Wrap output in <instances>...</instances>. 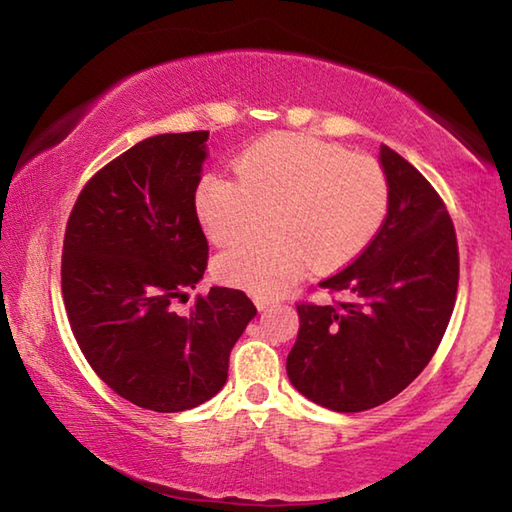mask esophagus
<instances>
[{"label": "esophagus", "mask_w": 512, "mask_h": 512, "mask_svg": "<svg viewBox=\"0 0 512 512\" xmlns=\"http://www.w3.org/2000/svg\"><path fill=\"white\" fill-rule=\"evenodd\" d=\"M255 305H257V309H259V311H266V309L275 307V302H273V300H257Z\"/></svg>", "instance_id": "34e87169"}]
</instances>
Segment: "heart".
I'll return each instance as SVG.
<instances>
[{"label":"heart","mask_w":512,"mask_h":512,"mask_svg":"<svg viewBox=\"0 0 512 512\" xmlns=\"http://www.w3.org/2000/svg\"><path fill=\"white\" fill-rule=\"evenodd\" d=\"M237 178L205 173L194 192L198 223L225 246L248 228L257 205H275V239L241 241L214 262L230 287L257 298L287 291L309 264H348L377 235L386 219L391 187L386 171L368 155L309 135L264 137L235 160Z\"/></svg>","instance_id":"obj_1"}]
</instances>
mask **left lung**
<instances>
[{"mask_svg":"<svg viewBox=\"0 0 512 512\" xmlns=\"http://www.w3.org/2000/svg\"><path fill=\"white\" fill-rule=\"evenodd\" d=\"M391 201L366 250L318 284L336 305H298L287 375L307 400L359 413L393 400L431 361L458 289L454 223L429 180L388 146L379 151Z\"/></svg>","mask_w":512,"mask_h":512,"instance_id":"8db88e82","label":"left lung"}]
</instances>
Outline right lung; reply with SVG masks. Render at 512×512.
<instances>
[{
  "mask_svg": "<svg viewBox=\"0 0 512 512\" xmlns=\"http://www.w3.org/2000/svg\"><path fill=\"white\" fill-rule=\"evenodd\" d=\"M210 133L142 140L94 173L63 241V300L92 370L124 400L158 413L194 409L221 391L230 350L257 309L212 287L176 311L207 268L194 192Z\"/></svg>",
  "mask_w": 512,
  "mask_h": 512,
  "instance_id": "1",
  "label": "right lung"
}]
</instances>
